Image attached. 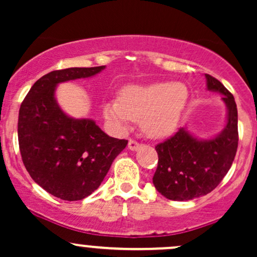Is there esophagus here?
I'll list each match as a JSON object with an SVG mask.
<instances>
[{
    "label": "esophagus",
    "mask_w": 257,
    "mask_h": 257,
    "mask_svg": "<svg viewBox=\"0 0 257 257\" xmlns=\"http://www.w3.org/2000/svg\"><path fill=\"white\" fill-rule=\"evenodd\" d=\"M128 147L129 150H132V151H135V150H138L139 147H140V144H139L137 140H133V139H131L128 143Z\"/></svg>",
    "instance_id": "34e87169"
}]
</instances>
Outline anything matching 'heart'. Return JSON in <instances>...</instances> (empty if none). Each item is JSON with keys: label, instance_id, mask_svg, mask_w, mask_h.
<instances>
[{"label": "heart", "instance_id": "b5f03b06", "mask_svg": "<svg viewBox=\"0 0 257 257\" xmlns=\"http://www.w3.org/2000/svg\"><path fill=\"white\" fill-rule=\"evenodd\" d=\"M187 101L188 89L182 83L131 84L119 91V99L102 105V113L117 131H125L133 120H141L149 137L164 138L178 128Z\"/></svg>", "mask_w": 257, "mask_h": 257}]
</instances>
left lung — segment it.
Segmentation results:
<instances>
[{
    "mask_svg": "<svg viewBox=\"0 0 257 257\" xmlns=\"http://www.w3.org/2000/svg\"><path fill=\"white\" fill-rule=\"evenodd\" d=\"M209 90L223 95L228 110L227 124L220 135L198 140L184 128L156 145L158 166L153 185L172 200H190L210 193L228 173L238 147V111L234 98L219 79L205 75Z\"/></svg>",
    "mask_w": 257,
    "mask_h": 257,
    "instance_id": "1",
    "label": "left lung"
}]
</instances>
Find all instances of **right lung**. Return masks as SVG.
Here are the masks:
<instances>
[{
	"label": "right lung",
	"instance_id": "obj_1",
	"mask_svg": "<svg viewBox=\"0 0 257 257\" xmlns=\"http://www.w3.org/2000/svg\"><path fill=\"white\" fill-rule=\"evenodd\" d=\"M105 66L55 70L35 82L23 100L18 140L23 163L43 190L63 200H81L99 187L128 140L111 138L91 119H73L54 98L61 82L96 75Z\"/></svg>",
	"mask_w": 257,
	"mask_h": 257
}]
</instances>
